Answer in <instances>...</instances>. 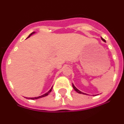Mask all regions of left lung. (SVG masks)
I'll return each instance as SVG.
<instances>
[{
  "instance_id": "1",
  "label": "left lung",
  "mask_w": 124,
  "mask_h": 124,
  "mask_svg": "<svg viewBox=\"0 0 124 124\" xmlns=\"http://www.w3.org/2000/svg\"><path fill=\"white\" fill-rule=\"evenodd\" d=\"M101 39H102V40L103 41H104V42H106V40H104V38H102V37H101ZM72 85H73V88H74V90L76 91L77 92V93H78L79 94H85V95H87V94H86V93H83V92H81V91H80L79 90H78V89L77 88H76V87H75V86H74V84H72ZM95 96H96V95H95Z\"/></svg>"
}]
</instances>
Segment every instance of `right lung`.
I'll return each mask as SVG.
<instances>
[{
  "label": "right lung",
  "mask_w": 124,
  "mask_h": 124,
  "mask_svg": "<svg viewBox=\"0 0 124 124\" xmlns=\"http://www.w3.org/2000/svg\"><path fill=\"white\" fill-rule=\"evenodd\" d=\"M35 33V32H33V33H31L30 34V35L28 36V37H27V38H29V37H30V36L32 35L33 34H34V33ZM52 87H51V88L50 89V91H48V92H47L46 93H45V94H44L41 95V96H38V97H29V98H28V99H32V100H33V99H39V98H41V97H45V96H48V95L49 94V93H50V92L51 91V90H52Z\"/></svg>",
  "instance_id": "obj_1"
}]
</instances>
